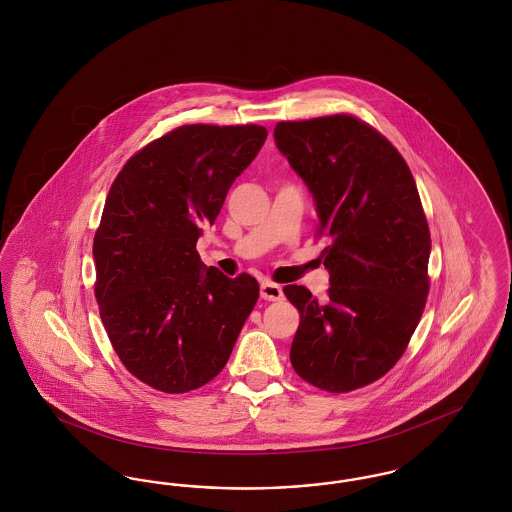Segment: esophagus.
<instances>
[{
	"instance_id": "obj_1",
	"label": "esophagus",
	"mask_w": 512,
	"mask_h": 512,
	"mask_svg": "<svg viewBox=\"0 0 512 512\" xmlns=\"http://www.w3.org/2000/svg\"><path fill=\"white\" fill-rule=\"evenodd\" d=\"M261 297L267 299V301H282L284 299V292L274 282H263L261 284Z\"/></svg>"
}]
</instances>
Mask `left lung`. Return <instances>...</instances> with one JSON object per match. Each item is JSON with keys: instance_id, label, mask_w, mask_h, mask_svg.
<instances>
[{"instance_id": "obj_1", "label": "left lung", "mask_w": 512, "mask_h": 512, "mask_svg": "<svg viewBox=\"0 0 512 512\" xmlns=\"http://www.w3.org/2000/svg\"><path fill=\"white\" fill-rule=\"evenodd\" d=\"M274 140L315 199L324 299L284 293L299 311L290 349L309 384L345 393L382 378L405 353L430 290V230L401 153L353 115L278 122Z\"/></svg>"}]
</instances>
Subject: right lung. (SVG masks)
Wrapping results in <instances>:
<instances>
[{
	"mask_svg": "<svg viewBox=\"0 0 512 512\" xmlns=\"http://www.w3.org/2000/svg\"><path fill=\"white\" fill-rule=\"evenodd\" d=\"M257 124H184L126 161L94 238L101 322L122 365L147 386L186 393L226 365L259 299L195 249L234 180L267 140Z\"/></svg>",
	"mask_w": 512,
	"mask_h": 512,
	"instance_id": "1",
	"label": "right lung"
}]
</instances>
